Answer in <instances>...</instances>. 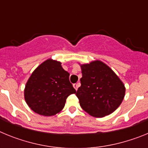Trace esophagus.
<instances>
[{"mask_svg":"<svg viewBox=\"0 0 148 148\" xmlns=\"http://www.w3.org/2000/svg\"><path fill=\"white\" fill-rule=\"evenodd\" d=\"M79 86H80V83H76V84H73V87H74V88L75 89V90H78V88Z\"/></svg>","mask_w":148,"mask_h":148,"instance_id":"esophagus-1","label":"esophagus"}]
</instances>
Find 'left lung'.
Wrapping results in <instances>:
<instances>
[{
    "instance_id": "left-lung-1",
    "label": "left lung",
    "mask_w": 148,
    "mask_h": 148,
    "mask_svg": "<svg viewBox=\"0 0 148 148\" xmlns=\"http://www.w3.org/2000/svg\"><path fill=\"white\" fill-rule=\"evenodd\" d=\"M82 78L76 96L84 110L93 117L113 113L122 102L125 87L110 68L101 61L81 65Z\"/></svg>"
}]
</instances>
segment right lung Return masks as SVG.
Listing matches in <instances>:
<instances>
[{
	"mask_svg": "<svg viewBox=\"0 0 148 148\" xmlns=\"http://www.w3.org/2000/svg\"><path fill=\"white\" fill-rule=\"evenodd\" d=\"M60 61L47 59L32 73L24 89V99L30 109L44 116L58 113L66 98L76 91Z\"/></svg>",
	"mask_w": 148,
	"mask_h": 148,
	"instance_id": "right-lung-1",
	"label": "right lung"
}]
</instances>
